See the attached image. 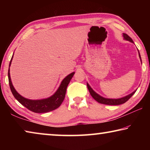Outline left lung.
Masks as SVG:
<instances>
[{"instance_id": "8db88e82", "label": "left lung", "mask_w": 150, "mask_h": 150, "mask_svg": "<svg viewBox=\"0 0 150 150\" xmlns=\"http://www.w3.org/2000/svg\"><path fill=\"white\" fill-rule=\"evenodd\" d=\"M123 37H124V40H126V41H129L131 43H133L134 44V42H133L132 39L128 35H127L126 34H123ZM138 55H139V57L140 59L141 63H142V59H141V56H140V54H139V51H138ZM87 86L88 91H89V93L91 94V95L93 96V98L95 99V100L97 101L98 103L103 104V105H122V104L125 103L127 100H128L129 98H130L132 96L134 93H136V91H137L135 90L133 91L132 93L129 94V95H126L125 96H123V97L121 98H105L103 97V96H100V95H98V93H96L95 91H94L92 88H91V86L89 85L88 83H87Z\"/></svg>"}]
</instances>
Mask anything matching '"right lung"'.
Masks as SVG:
<instances>
[{
    "label": "right lung",
    "mask_w": 150,
    "mask_h": 150,
    "mask_svg": "<svg viewBox=\"0 0 150 150\" xmlns=\"http://www.w3.org/2000/svg\"><path fill=\"white\" fill-rule=\"evenodd\" d=\"M13 55L14 54L12 55L11 62H10L8 76L10 88H11V92L12 93V95H14V98H16L21 105L27 108L28 110L34 112L35 113L48 112L52 111L55 110V109L57 108L58 107H59V106L62 105L63 100H64L67 87L68 85H69L71 79L73 75H74L75 72L71 73L70 74L66 76V77L63 79L62 82H61L60 85L59 86V87H58L57 91H55L52 96L45 98H42V99H28V98H25L21 95H20V94L17 92L16 90L15 89L13 85H12L11 75H10V67H11V65Z\"/></svg>",
    "instance_id": "right-lung-1"
}]
</instances>
